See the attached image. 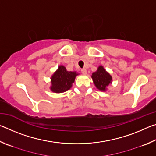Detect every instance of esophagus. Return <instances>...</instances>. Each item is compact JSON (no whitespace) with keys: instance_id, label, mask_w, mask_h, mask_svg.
Instances as JSON below:
<instances>
[{"instance_id":"esophagus-1","label":"esophagus","mask_w":156,"mask_h":156,"mask_svg":"<svg viewBox=\"0 0 156 156\" xmlns=\"http://www.w3.org/2000/svg\"><path fill=\"white\" fill-rule=\"evenodd\" d=\"M81 73H83V74H87V69H84V68L82 69Z\"/></svg>"}]
</instances>
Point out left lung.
<instances>
[{
  "mask_svg": "<svg viewBox=\"0 0 156 156\" xmlns=\"http://www.w3.org/2000/svg\"><path fill=\"white\" fill-rule=\"evenodd\" d=\"M91 78L94 83L98 89L105 91L107 90V87L112 83V77L102 66H99L96 72L92 73Z\"/></svg>",
  "mask_w": 156,
  "mask_h": 156,
  "instance_id": "8db88e82",
  "label": "left lung"
}]
</instances>
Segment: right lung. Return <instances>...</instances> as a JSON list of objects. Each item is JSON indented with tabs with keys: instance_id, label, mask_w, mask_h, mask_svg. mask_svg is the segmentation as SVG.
I'll return each instance as SVG.
<instances>
[{
	"instance_id": "right-lung-1",
	"label": "right lung",
	"mask_w": 156,
	"mask_h": 156,
	"mask_svg": "<svg viewBox=\"0 0 156 156\" xmlns=\"http://www.w3.org/2000/svg\"><path fill=\"white\" fill-rule=\"evenodd\" d=\"M78 73L76 72H68L63 65H60L58 69L51 77V91L54 93H62L69 90L74 83L75 78Z\"/></svg>"
}]
</instances>
